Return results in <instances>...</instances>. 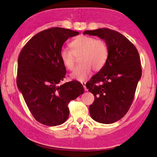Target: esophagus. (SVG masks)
<instances>
[{"mask_svg": "<svg viewBox=\"0 0 157 157\" xmlns=\"http://www.w3.org/2000/svg\"><path fill=\"white\" fill-rule=\"evenodd\" d=\"M81 83H82V86H83V87H84V88L85 91H87V89H86V82H82Z\"/></svg>", "mask_w": 157, "mask_h": 157, "instance_id": "34e87169", "label": "esophagus"}]
</instances>
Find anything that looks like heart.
Listing matches in <instances>:
<instances>
[{
  "label": "heart",
  "instance_id": "1",
  "mask_svg": "<svg viewBox=\"0 0 157 157\" xmlns=\"http://www.w3.org/2000/svg\"><path fill=\"white\" fill-rule=\"evenodd\" d=\"M71 50L62 48L59 56L65 67L71 71L75 65V56L80 55V63L71 74V77L78 80L86 79L92 68L99 71L105 65L108 58V48L105 42L92 36L80 35L70 43Z\"/></svg>",
  "mask_w": 157,
  "mask_h": 157
}]
</instances>
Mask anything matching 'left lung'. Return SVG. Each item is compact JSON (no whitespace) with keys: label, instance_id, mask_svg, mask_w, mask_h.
<instances>
[{"label":"left lung","instance_id":"1","mask_svg":"<svg viewBox=\"0 0 157 157\" xmlns=\"http://www.w3.org/2000/svg\"><path fill=\"white\" fill-rule=\"evenodd\" d=\"M83 35L98 36L107 46L105 65L86 86L94 96L90 116L98 122L112 124L126 115L134 100L142 73L140 55L135 46L116 31L102 28L85 31Z\"/></svg>","mask_w":157,"mask_h":157}]
</instances>
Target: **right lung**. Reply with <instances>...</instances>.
I'll return each instance as SVG.
<instances>
[{"label":"right lung","instance_id":"obj_1","mask_svg":"<svg viewBox=\"0 0 157 157\" xmlns=\"http://www.w3.org/2000/svg\"><path fill=\"white\" fill-rule=\"evenodd\" d=\"M78 33L61 27L44 30L33 36L19 55L17 88L33 116L44 125L64 123L69 115V102L84 93L77 80L58 85L66 75L60 50L69 37Z\"/></svg>","mask_w":157,"mask_h":157}]
</instances>
